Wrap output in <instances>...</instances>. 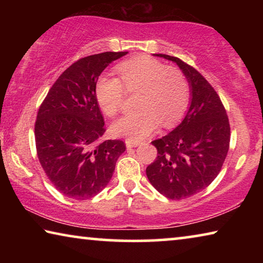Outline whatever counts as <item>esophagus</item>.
Instances as JSON below:
<instances>
[{
	"instance_id": "34e87169",
	"label": "esophagus",
	"mask_w": 263,
	"mask_h": 263,
	"mask_svg": "<svg viewBox=\"0 0 263 263\" xmlns=\"http://www.w3.org/2000/svg\"><path fill=\"white\" fill-rule=\"evenodd\" d=\"M125 144H126V147L130 148V147H137V146H139L141 142L140 141H135L132 139H126Z\"/></svg>"
}]
</instances>
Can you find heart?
Listing matches in <instances>:
<instances>
[{
  "label": "heart",
  "instance_id": "obj_1",
  "mask_svg": "<svg viewBox=\"0 0 263 263\" xmlns=\"http://www.w3.org/2000/svg\"><path fill=\"white\" fill-rule=\"evenodd\" d=\"M118 78L102 77L96 84L97 102L109 117L123 109L125 86L128 92H137L139 109L118 119L112 125L117 136L135 141L145 139L163 126L176 123L185 112L190 99V84L180 68L166 66L148 55L123 61L117 66Z\"/></svg>",
  "mask_w": 263,
  "mask_h": 263
}]
</instances>
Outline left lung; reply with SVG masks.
<instances>
[{"mask_svg": "<svg viewBox=\"0 0 263 263\" xmlns=\"http://www.w3.org/2000/svg\"><path fill=\"white\" fill-rule=\"evenodd\" d=\"M174 61L190 84L191 103L183 121L161 139L153 140L158 157L146 175L160 194L184 199L201 193L219 174L230 147L229 117L219 96L205 78L176 57Z\"/></svg>", "mask_w": 263, "mask_h": 263, "instance_id": "left-lung-1", "label": "left lung"}]
</instances>
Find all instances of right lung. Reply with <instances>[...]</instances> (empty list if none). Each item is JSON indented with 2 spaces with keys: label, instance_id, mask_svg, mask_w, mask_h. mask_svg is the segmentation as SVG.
Segmentation results:
<instances>
[{
  "label": "right lung",
  "instance_id": "1",
  "mask_svg": "<svg viewBox=\"0 0 263 263\" xmlns=\"http://www.w3.org/2000/svg\"><path fill=\"white\" fill-rule=\"evenodd\" d=\"M127 52H104L75 61L58 78L38 110L37 155L62 195L84 201L103 190L125 151L122 140H104L96 82L111 62Z\"/></svg>",
  "mask_w": 263,
  "mask_h": 263
}]
</instances>
